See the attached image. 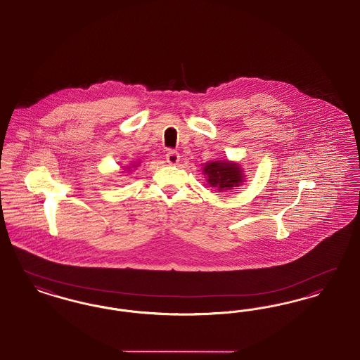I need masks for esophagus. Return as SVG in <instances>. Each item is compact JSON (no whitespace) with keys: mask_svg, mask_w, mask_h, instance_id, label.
<instances>
[{"mask_svg":"<svg viewBox=\"0 0 360 360\" xmlns=\"http://www.w3.org/2000/svg\"><path fill=\"white\" fill-rule=\"evenodd\" d=\"M166 160H167L169 165L175 166V165H178V162H179V154L175 153V151H169V153L166 154Z\"/></svg>","mask_w":360,"mask_h":360,"instance_id":"34e87169","label":"esophagus"}]
</instances>
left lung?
Here are the masks:
<instances>
[{
    "label": "left lung",
    "mask_w": 360,
    "mask_h": 360,
    "mask_svg": "<svg viewBox=\"0 0 360 360\" xmlns=\"http://www.w3.org/2000/svg\"><path fill=\"white\" fill-rule=\"evenodd\" d=\"M202 174L205 175L209 186L216 188L217 191H228L239 188L245 182L244 170L240 163L228 159L206 162Z\"/></svg>",
    "instance_id": "obj_1"
}]
</instances>
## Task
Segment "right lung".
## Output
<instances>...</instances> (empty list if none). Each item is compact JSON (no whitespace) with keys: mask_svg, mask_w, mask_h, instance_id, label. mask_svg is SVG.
I'll return each mask as SVG.
<instances>
[{"mask_svg":"<svg viewBox=\"0 0 360 360\" xmlns=\"http://www.w3.org/2000/svg\"><path fill=\"white\" fill-rule=\"evenodd\" d=\"M137 166H139V163H132V165H129V166H127V167L122 166L120 172H131V169H135Z\"/></svg>","mask_w":360,"mask_h":360,"instance_id":"add662e5","label":"right lung"}]
</instances>
